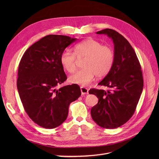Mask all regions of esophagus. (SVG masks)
Here are the masks:
<instances>
[{"label": "esophagus", "instance_id": "1", "mask_svg": "<svg viewBox=\"0 0 159 159\" xmlns=\"http://www.w3.org/2000/svg\"><path fill=\"white\" fill-rule=\"evenodd\" d=\"M81 89V92L82 95H85V94H88V89L84 88V87H81L80 88Z\"/></svg>", "mask_w": 159, "mask_h": 159}]
</instances>
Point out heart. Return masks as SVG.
I'll list each match as a JSON object with an SVG mask.
<instances>
[{
  "label": "heart",
  "instance_id": "1",
  "mask_svg": "<svg viewBox=\"0 0 159 159\" xmlns=\"http://www.w3.org/2000/svg\"><path fill=\"white\" fill-rule=\"evenodd\" d=\"M74 53L64 50L60 56V64L67 72L72 73L75 70L76 57L84 58V68L75 71L69 77L71 84L87 85L91 82L95 75L101 78L106 75L111 70L115 54L110 47L103 46L102 43L93 39H87L76 44Z\"/></svg>",
  "mask_w": 159,
  "mask_h": 159
}]
</instances>
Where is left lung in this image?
I'll return each mask as SVG.
<instances>
[{"mask_svg": "<svg viewBox=\"0 0 159 159\" xmlns=\"http://www.w3.org/2000/svg\"><path fill=\"white\" fill-rule=\"evenodd\" d=\"M96 34H106L113 40L115 60L111 70L98 84L111 90L89 91L99 99L91 115L99 126L115 129L127 122L134 113L143 89L141 67L133 47L119 32L106 28Z\"/></svg>", "mask_w": 159, "mask_h": 159, "instance_id": "obj_1", "label": "left lung"}]
</instances>
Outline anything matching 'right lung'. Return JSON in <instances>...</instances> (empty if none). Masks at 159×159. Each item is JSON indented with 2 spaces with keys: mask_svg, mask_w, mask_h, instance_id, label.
Wrapping results in <instances>:
<instances>
[{
  "mask_svg": "<svg viewBox=\"0 0 159 159\" xmlns=\"http://www.w3.org/2000/svg\"><path fill=\"white\" fill-rule=\"evenodd\" d=\"M77 38L50 34L28 48L19 64L17 89L25 111L42 127L54 129L65 121L70 103L81 95L77 84L57 86L67 80L60 56Z\"/></svg>",
  "mask_w": 159,
  "mask_h": 159,
  "instance_id": "1",
  "label": "right lung"
}]
</instances>
